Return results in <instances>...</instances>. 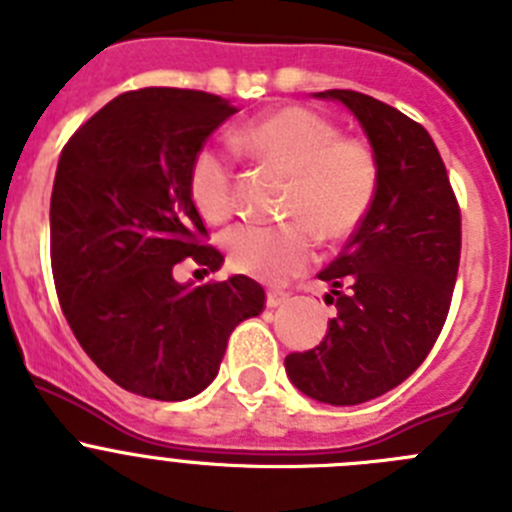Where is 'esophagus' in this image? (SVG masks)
I'll return each mask as SVG.
<instances>
[{"label":"esophagus","instance_id":"esophagus-1","mask_svg":"<svg viewBox=\"0 0 512 512\" xmlns=\"http://www.w3.org/2000/svg\"><path fill=\"white\" fill-rule=\"evenodd\" d=\"M287 300L289 295L287 292H282V289H269V292H266V307H279Z\"/></svg>","mask_w":512,"mask_h":512}]
</instances>
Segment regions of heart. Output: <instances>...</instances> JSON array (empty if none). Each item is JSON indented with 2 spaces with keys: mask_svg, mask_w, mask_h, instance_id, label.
Segmentation results:
<instances>
[{
  "mask_svg": "<svg viewBox=\"0 0 512 512\" xmlns=\"http://www.w3.org/2000/svg\"><path fill=\"white\" fill-rule=\"evenodd\" d=\"M238 146L289 176L279 225L241 223L223 235L228 264L248 277L279 282L312 259V246L354 235L372 210L379 161L361 138L341 135L328 117L300 104H284L251 120ZM187 192L207 223H225L235 210V179L228 156L205 146L187 169Z\"/></svg>",
  "mask_w": 512,
  "mask_h": 512,
  "instance_id": "1",
  "label": "heart"
}]
</instances>
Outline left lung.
<instances>
[{
	"label": "left lung",
	"instance_id": "1",
	"mask_svg": "<svg viewBox=\"0 0 512 512\" xmlns=\"http://www.w3.org/2000/svg\"><path fill=\"white\" fill-rule=\"evenodd\" d=\"M354 112L379 161L372 210L318 279L338 315L320 346L289 354L307 397L359 405L423 364L441 333L461 256V212L436 143L420 122L351 89L318 92Z\"/></svg>",
	"mask_w": 512,
	"mask_h": 512
}]
</instances>
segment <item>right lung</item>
Wrapping results in <instances>:
<instances>
[{
  "label": "right lung",
  "instance_id": "1",
  "mask_svg": "<svg viewBox=\"0 0 512 512\" xmlns=\"http://www.w3.org/2000/svg\"><path fill=\"white\" fill-rule=\"evenodd\" d=\"M235 107L217 94L125 92L63 146L51 194V266L61 310L89 359L122 390L187 400L217 377L238 323L264 310L253 279L179 284L189 259L223 253L187 192L189 161Z\"/></svg>",
  "mask_w": 512,
  "mask_h": 512
}]
</instances>
